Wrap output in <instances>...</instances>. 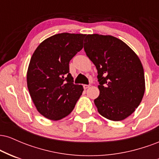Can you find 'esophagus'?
Listing matches in <instances>:
<instances>
[{"mask_svg": "<svg viewBox=\"0 0 159 159\" xmlns=\"http://www.w3.org/2000/svg\"><path fill=\"white\" fill-rule=\"evenodd\" d=\"M84 87V90H87V88H89V87H90V85H87V84H84L83 86Z\"/></svg>", "mask_w": 159, "mask_h": 159, "instance_id": "obj_1", "label": "esophagus"}]
</instances>
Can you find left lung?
<instances>
[{"label":"left lung","instance_id":"left-lung-1","mask_svg":"<svg viewBox=\"0 0 159 159\" xmlns=\"http://www.w3.org/2000/svg\"><path fill=\"white\" fill-rule=\"evenodd\" d=\"M84 48L98 72V112L107 120H123L136 110L145 92L143 66L129 45L110 35L88 34Z\"/></svg>","mask_w":159,"mask_h":159}]
</instances>
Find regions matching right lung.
Returning <instances> with one entry per match:
<instances>
[{
	"mask_svg": "<svg viewBox=\"0 0 159 159\" xmlns=\"http://www.w3.org/2000/svg\"><path fill=\"white\" fill-rule=\"evenodd\" d=\"M86 34L62 33L47 38L36 48L27 72V84L36 110L57 121L72 112L84 88L75 84L69 63L83 48Z\"/></svg>",
	"mask_w": 159,
	"mask_h": 159,
	"instance_id": "right-lung-1",
	"label": "right lung"
}]
</instances>
